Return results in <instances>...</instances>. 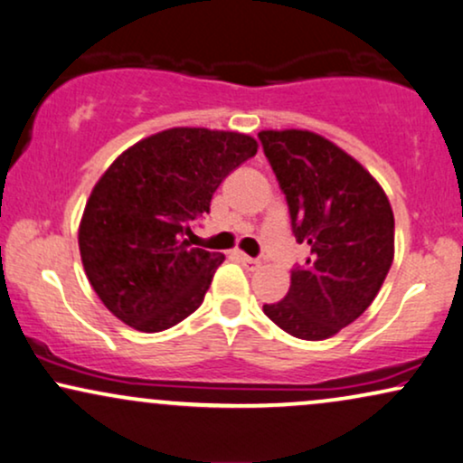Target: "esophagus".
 I'll use <instances>...</instances> for the list:
<instances>
[{
    "label": "esophagus",
    "mask_w": 463,
    "mask_h": 463,
    "mask_svg": "<svg viewBox=\"0 0 463 463\" xmlns=\"http://www.w3.org/2000/svg\"><path fill=\"white\" fill-rule=\"evenodd\" d=\"M239 262H241V265L248 269V271H256V269L260 267V260L250 259V256H245V254H239Z\"/></svg>",
    "instance_id": "esophagus-1"
}]
</instances>
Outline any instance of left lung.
Returning <instances> with one entry per match:
<instances>
[{"label": "left lung", "mask_w": 463, "mask_h": 463, "mask_svg": "<svg viewBox=\"0 0 463 463\" xmlns=\"http://www.w3.org/2000/svg\"><path fill=\"white\" fill-rule=\"evenodd\" d=\"M262 149L288 201L306 267L288 295L262 306L292 337L318 342L354 323L376 299L395 256L393 209L370 171L309 130H262Z\"/></svg>", "instance_id": "left-lung-1"}]
</instances>
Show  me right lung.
<instances>
[{
    "label": "right lung",
    "instance_id": "right-lung-1",
    "mask_svg": "<svg viewBox=\"0 0 463 463\" xmlns=\"http://www.w3.org/2000/svg\"><path fill=\"white\" fill-rule=\"evenodd\" d=\"M259 151L250 134L168 128L138 140L87 198L79 250L107 309L143 333L171 329L201 307L224 254L190 248V222Z\"/></svg>",
    "mask_w": 463,
    "mask_h": 463
}]
</instances>
